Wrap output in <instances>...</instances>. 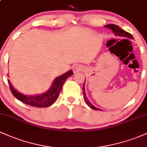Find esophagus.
Instances as JSON below:
<instances>
[{
    "instance_id": "34e87169",
    "label": "esophagus",
    "mask_w": 147,
    "mask_h": 147,
    "mask_svg": "<svg viewBox=\"0 0 147 147\" xmlns=\"http://www.w3.org/2000/svg\"><path fill=\"white\" fill-rule=\"evenodd\" d=\"M72 69H73L74 73H76V72H79V71H81V70H83V68H82V65H78V64H76V65H74V66H73V68H72Z\"/></svg>"
}]
</instances>
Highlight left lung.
<instances>
[{"mask_svg":"<svg viewBox=\"0 0 147 147\" xmlns=\"http://www.w3.org/2000/svg\"><path fill=\"white\" fill-rule=\"evenodd\" d=\"M104 27H105V28H109V29H111V30H112L113 32L115 34V36H120V37H125V38L133 39V37L132 35L131 34L127 32L124 31V30L121 29V28H119V26H117V25H114V24H109V25H104ZM82 90H83V95H84V100H85V102H86L87 105L90 108H91L92 109H93V110L101 111V109H98V108L95 107V106L92 105V104H91V102H90V101L88 99L87 97H86V95L85 82H84V86H83V88H82Z\"/></svg>","mask_w":147,"mask_h":147,"instance_id":"8db88e82","label":"left lung"}]
</instances>
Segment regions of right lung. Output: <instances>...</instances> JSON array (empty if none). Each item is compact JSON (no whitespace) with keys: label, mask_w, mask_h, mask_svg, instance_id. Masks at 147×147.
<instances>
[{"label":"right lung","mask_w":147,"mask_h":147,"mask_svg":"<svg viewBox=\"0 0 147 147\" xmlns=\"http://www.w3.org/2000/svg\"><path fill=\"white\" fill-rule=\"evenodd\" d=\"M72 75H73V72L72 70H70L69 71L63 73V75L56 77L54 79L50 88L46 92L39 95H25L14 88L10 82L9 79H8V82L11 93L18 100L28 105L35 106V107L45 108L51 106L55 103L59 95L65 81Z\"/></svg>","instance_id":"right-lung-1"}]
</instances>
